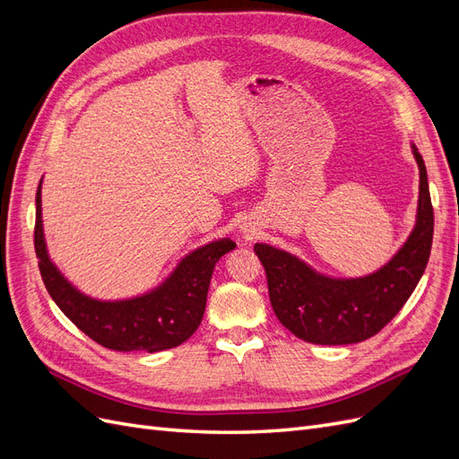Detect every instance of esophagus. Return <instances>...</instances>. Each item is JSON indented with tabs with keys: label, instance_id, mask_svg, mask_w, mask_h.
<instances>
[{
	"label": "esophagus",
	"instance_id": "1",
	"mask_svg": "<svg viewBox=\"0 0 459 459\" xmlns=\"http://www.w3.org/2000/svg\"><path fill=\"white\" fill-rule=\"evenodd\" d=\"M243 233H247V238H248V235H251V231H248V230H245Z\"/></svg>",
	"mask_w": 459,
	"mask_h": 459
}]
</instances>
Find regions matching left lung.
<instances>
[{"label": "left lung", "instance_id": "left-lung-1", "mask_svg": "<svg viewBox=\"0 0 459 459\" xmlns=\"http://www.w3.org/2000/svg\"><path fill=\"white\" fill-rule=\"evenodd\" d=\"M420 199L415 226L398 253L364 277H329L281 248L256 243L255 253L268 277L277 319L299 339L314 344H352L379 333L404 307L427 268L433 245V204L427 169L418 147Z\"/></svg>", "mask_w": 459, "mask_h": 459}]
</instances>
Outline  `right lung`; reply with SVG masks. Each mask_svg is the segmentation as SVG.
<instances>
[{"mask_svg":"<svg viewBox=\"0 0 459 459\" xmlns=\"http://www.w3.org/2000/svg\"><path fill=\"white\" fill-rule=\"evenodd\" d=\"M34 247L48 293L80 331L110 351L160 352L182 344L197 331L216 262L233 251L235 243L224 238L195 248L149 293L124 300H97L68 281L48 255L39 182Z\"/></svg>","mask_w":459,"mask_h":459,"instance_id":"add662e5","label":"right lung"}]
</instances>
